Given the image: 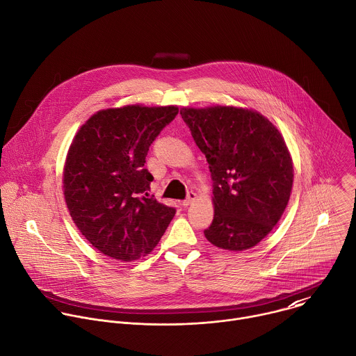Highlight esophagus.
Here are the masks:
<instances>
[{
    "instance_id": "34e87169",
    "label": "esophagus",
    "mask_w": 356,
    "mask_h": 356,
    "mask_svg": "<svg viewBox=\"0 0 356 356\" xmlns=\"http://www.w3.org/2000/svg\"><path fill=\"white\" fill-rule=\"evenodd\" d=\"M195 200H197V194H195L194 191H190V193L187 194V198L183 201V206H184V207H188V206L191 204V202L195 201Z\"/></svg>"
}]
</instances>
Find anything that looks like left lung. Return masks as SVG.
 <instances>
[{
  "instance_id": "obj_1",
  "label": "left lung",
  "mask_w": 356,
  "mask_h": 356,
  "mask_svg": "<svg viewBox=\"0 0 356 356\" xmlns=\"http://www.w3.org/2000/svg\"><path fill=\"white\" fill-rule=\"evenodd\" d=\"M180 114L213 179L214 246L245 250L282 218L293 187V161L279 129L261 113L232 106L183 107Z\"/></svg>"
}]
</instances>
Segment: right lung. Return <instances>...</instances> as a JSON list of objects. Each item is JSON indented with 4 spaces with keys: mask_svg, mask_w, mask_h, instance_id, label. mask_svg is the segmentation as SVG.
I'll list each match as a JSON object with an SVG mask.
<instances>
[{
    "mask_svg": "<svg viewBox=\"0 0 356 356\" xmlns=\"http://www.w3.org/2000/svg\"><path fill=\"white\" fill-rule=\"evenodd\" d=\"M177 113V106L142 104L99 110L72 140L63 168L66 206L83 236L106 257H146L176 214L149 197L154 177L143 166L150 143Z\"/></svg>",
    "mask_w": 356,
    "mask_h": 356,
    "instance_id": "1",
    "label": "right lung"
}]
</instances>
